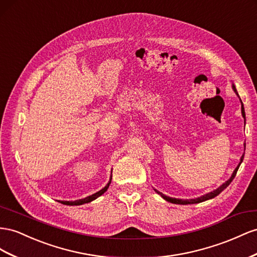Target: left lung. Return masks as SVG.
Masks as SVG:
<instances>
[{"instance_id":"1","label":"left lung","mask_w":257,"mask_h":257,"mask_svg":"<svg viewBox=\"0 0 257 257\" xmlns=\"http://www.w3.org/2000/svg\"><path fill=\"white\" fill-rule=\"evenodd\" d=\"M232 88H233V91H234V93L238 95V92H237V89H235V86L234 85H232ZM241 103H242V101H241ZM241 112H242V115H243V117L245 119V112H244V107H243V103H242V106H241ZM244 147H245V144H244ZM243 158H244V156H242L241 157V159H240V163H239V165L237 166V168L234 169V171H233V173H232V175H231V177L227 180V182H225L223 185L221 186H219L217 189H215V190H213V191H211V192H209V193H206V195H203V196H201V197H199V198H196V199H190V200H183V199H176V198H171V197H168V196H165V195H163L162 192H160V191H158V190H156L159 195H160L164 200H166L168 201V202H171V203H175V204H193V203H200V202H203V201H206V200H209V199H213V198H215L216 196H218L219 193L223 191L224 189H226L228 186H229V184L232 182V179L234 178V176H235V174H237V172H238V169H239V166H240V164L242 163V161H243Z\"/></svg>"}]
</instances>
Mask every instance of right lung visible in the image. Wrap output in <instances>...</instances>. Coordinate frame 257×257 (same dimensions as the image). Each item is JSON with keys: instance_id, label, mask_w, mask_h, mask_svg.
<instances>
[{"instance_id": "1", "label": "right lung", "mask_w": 257, "mask_h": 257, "mask_svg": "<svg viewBox=\"0 0 257 257\" xmlns=\"http://www.w3.org/2000/svg\"><path fill=\"white\" fill-rule=\"evenodd\" d=\"M111 179H112V176L110 177L109 183H108L105 187H103V188H102L101 190L97 191L96 193H94V195H92V196H88V197H86V198H84V199H80V200H77V201H59V202H61L62 204H66V205H81V204L91 202V201H93V200L97 199L98 197H100V196L102 195V193H105V192L107 191V189L109 188L110 183H111Z\"/></svg>"}]
</instances>
